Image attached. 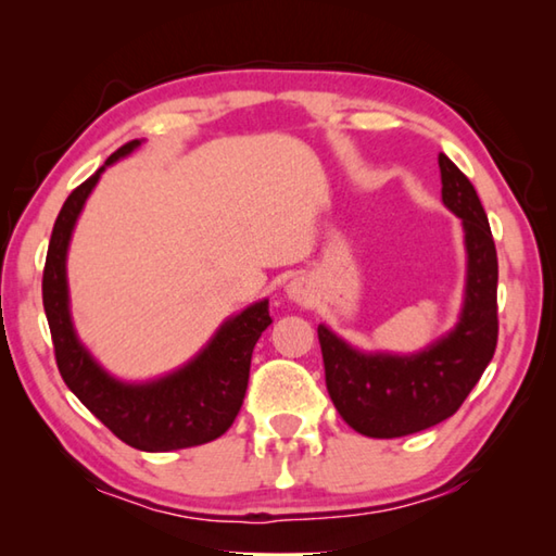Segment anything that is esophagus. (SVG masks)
<instances>
[{"label": "esophagus", "instance_id": "34e87169", "mask_svg": "<svg viewBox=\"0 0 556 556\" xmlns=\"http://www.w3.org/2000/svg\"><path fill=\"white\" fill-rule=\"evenodd\" d=\"M287 294L291 296V299H294V301H306V287L304 285H301V281L299 279H294V281H291V285L287 287Z\"/></svg>", "mask_w": 556, "mask_h": 556}]
</instances>
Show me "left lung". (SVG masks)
I'll list each match as a JSON object with an SVG mask.
<instances>
[{
	"mask_svg": "<svg viewBox=\"0 0 556 556\" xmlns=\"http://www.w3.org/2000/svg\"><path fill=\"white\" fill-rule=\"evenodd\" d=\"M441 199L464 220L468 275L456 328L414 355L361 353L318 326L326 388L357 434L372 439L425 431L464 404L497 345V255L488 215L473 184L439 154Z\"/></svg>",
	"mask_w": 556,
	"mask_h": 556,
	"instance_id": "obj_1",
	"label": "left lung"
}]
</instances>
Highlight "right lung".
<instances>
[{"label":"right lung","mask_w":556,"mask_h":556,"mask_svg":"<svg viewBox=\"0 0 556 556\" xmlns=\"http://www.w3.org/2000/svg\"><path fill=\"white\" fill-rule=\"evenodd\" d=\"M137 147L139 139L119 147L105 166ZM105 166H100L65 199L51 232L41 289L55 365L75 397L125 444L139 451H176L208 444L230 429L242 407L252 351L262 331L271 324L269 301H257L228 318L191 363L166 378L127 384L102 370L73 331L65 255L75 220Z\"/></svg>","instance_id":"1"}]
</instances>
